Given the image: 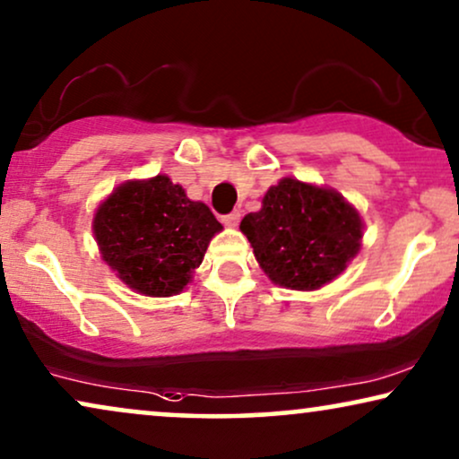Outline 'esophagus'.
I'll return each instance as SVG.
<instances>
[{
  "label": "esophagus",
  "instance_id": "obj_1",
  "mask_svg": "<svg viewBox=\"0 0 459 459\" xmlns=\"http://www.w3.org/2000/svg\"><path fill=\"white\" fill-rule=\"evenodd\" d=\"M239 220H241L239 210H235V212H230V213H226V216H222L224 226H230V229H235V226L239 224Z\"/></svg>",
  "mask_w": 459,
  "mask_h": 459
}]
</instances>
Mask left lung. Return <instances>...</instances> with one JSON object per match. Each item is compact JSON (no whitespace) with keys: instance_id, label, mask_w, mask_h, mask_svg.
I'll return each mask as SVG.
<instances>
[{"instance_id":"8db88e82","label":"left lung","mask_w":459,"mask_h":459,"mask_svg":"<svg viewBox=\"0 0 459 459\" xmlns=\"http://www.w3.org/2000/svg\"><path fill=\"white\" fill-rule=\"evenodd\" d=\"M241 233L273 283L319 290L344 273L361 249L359 212L333 188L283 178L262 199V210L241 220Z\"/></svg>"}]
</instances>
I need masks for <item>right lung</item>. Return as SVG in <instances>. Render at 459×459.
I'll return each mask as SVG.
<instances>
[{
	"label": "right lung",
	"instance_id": "obj_1",
	"mask_svg": "<svg viewBox=\"0 0 459 459\" xmlns=\"http://www.w3.org/2000/svg\"><path fill=\"white\" fill-rule=\"evenodd\" d=\"M91 229L102 260L127 287L168 298L188 285L222 224L205 204L159 174L115 188L98 205Z\"/></svg>",
	"mask_w": 459,
	"mask_h": 459
}]
</instances>
